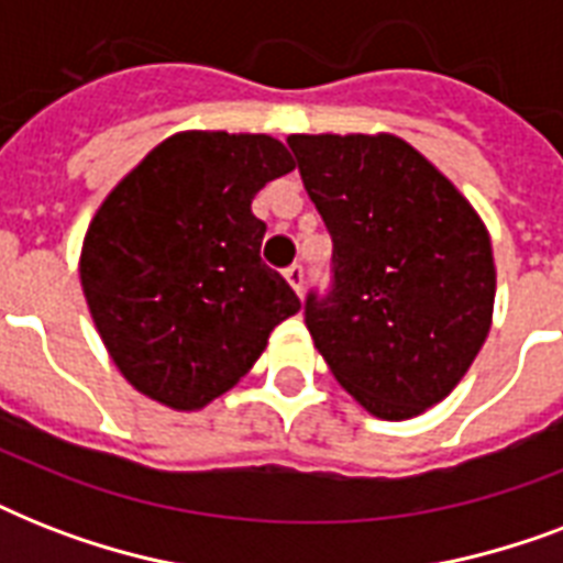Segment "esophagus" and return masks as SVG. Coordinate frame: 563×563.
I'll return each mask as SVG.
<instances>
[{
  "mask_svg": "<svg viewBox=\"0 0 563 563\" xmlns=\"http://www.w3.org/2000/svg\"><path fill=\"white\" fill-rule=\"evenodd\" d=\"M286 280H289V286L298 295H303V283H307V272H303V263H291L289 268H286Z\"/></svg>",
  "mask_w": 563,
  "mask_h": 563,
  "instance_id": "esophagus-1",
  "label": "esophagus"
}]
</instances>
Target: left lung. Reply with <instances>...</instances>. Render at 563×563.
I'll return each mask as SVG.
<instances>
[{
	"instance_id": "1",
	"label": "left lung",
	"mask_w": 563,
	"mask_h": 563,
	"mask_svg": "<svg viewBox=\"0 0 563 563\" xmlns=\"http://www.w3.org/2000/svg\"><path fill=\"white\" fill-rule=\"evenodd\" d=\"M330 239V286L303 300L335 379L385 420L444 400L485 344L494 254L476 210L397 136L286 140Z\"/></svg>"
}]
</instances>
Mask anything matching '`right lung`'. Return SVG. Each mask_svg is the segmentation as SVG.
<instances>
[{"mask_svg":"<svg viewBox=\"0 0 563 563\" xmlns=\"http://www.w3.org/2000/svg\"><path fill=\"white\" fill-rule=\"evenodd\" d=\"M295 169L265 134L189 131L104 198L81 251L101 342L145 397L201 409L251 371L300 300L263 263L254 195Z\"/></svg>","mask_w":563,"mask_h":563,"instance_id":"add662e5","label":"right lung"}]
</instances>
